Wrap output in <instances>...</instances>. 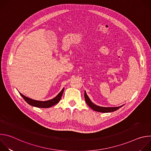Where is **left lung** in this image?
<instances>
[{
    "mask_svg": "<svg viewBox=\"0 0 151 151\" xmlns=\"http://www.w3.org/2000/svg\"><path fill=\"white\" fill-rule=\"evenodd\" d=\"M84 96H85V100L86 101V103H87L89 106L90 108H91L93 110L95 111H97L99 112H103V113H106V112H114L115 111L118 109H119L120 107H121L123 105L121 106H118V107H101V106H97L96 104H94L93 103H92L91 101V100H90L89 97H88V96L87 95V93L85 91L84 93Z\"/></svg>",
    "mask_w": 151,
    "mask_h": 151,
    "instance_id": "8db88e82",
    "label": "left lung"
}]
</instances>
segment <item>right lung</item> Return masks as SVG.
I'll return each instance as SVG.
<instances>
[{
	"label": "right lung",
	"instance_id": "1",
	"mask_svg": "<svg viewBox=\"0 0 151 151\" xmlns=\"http://www.w3.org/2000/svg\"><path fill=\"white\" fill-rule=\"evenodd\" d=\"M64 91V88L60 92V93L54 99L48 100V101H37V100H33L32 99H30L29 97H27L26 96H24V95H23L22 94L19 93V94L22 96V97L24 99V100L30 105L35 106V107H40V108H48V107H50L55 104H56L57 103H58L59 102V101L60 100L63 93Z\"/></svg>",
	"mask_w": 151,
	"mask_h": 151
}]
</instances>
